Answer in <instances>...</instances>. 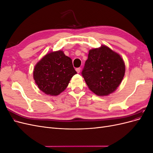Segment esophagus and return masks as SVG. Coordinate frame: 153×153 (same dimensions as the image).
<instances>
[{
	"label": "esophagus",
	"mask_w": 153,
	"mask_h": 153,
	"mask_svg": "<svg viewBox=\"0 0 153 153\" xmlns=\"http://www.w3.org/2000/svg\"><path fill=\"white\" fill-rule=\"evenodd\" d=\"M80 70H81V68H76V71L78 73H79L80 72Z\"/></svg>",
	"instance_id": "obj_1"
}]
</instances>
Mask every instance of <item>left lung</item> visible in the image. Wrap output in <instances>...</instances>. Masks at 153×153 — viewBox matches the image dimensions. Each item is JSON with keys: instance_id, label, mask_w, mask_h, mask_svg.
Listing matches in <instances>:
<instances>
[{"instance_id": "obj_1", "label": "left lung", "mask_w": 153, "mask_h": 153, "mask_svg": "<svg viewBox=\"0 0 153 153\" xmlns=\"http://www.w3.org/2000/svg\"><path fill=\"white\" fill-rule=\"evenodd\" d=\"M125 73L123 58L105 45L89 50L82 75L89 89L98 96L112 93Z\"/></svg>"}]
</instances>
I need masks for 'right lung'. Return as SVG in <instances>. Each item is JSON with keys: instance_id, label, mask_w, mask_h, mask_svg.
I'll use <instances>...</instances> for the list:
<instances>
[{"instance_id": "add662e5", "label": "right lung", "mask_w": 153, "mask_h": 153, "mask_svg": "<svg viewBox=\"0 0 153 153\" xmlns=\"http://www.w3.org/2000/svg\"><path fill=\"white\" fill-rule=\"evenodd\" d=\"M75 74L71 59L59 50L45 55L36 64L33 77L39 89L45 94L57 96L66 89Z\"/></svg>"}]
</instances>
